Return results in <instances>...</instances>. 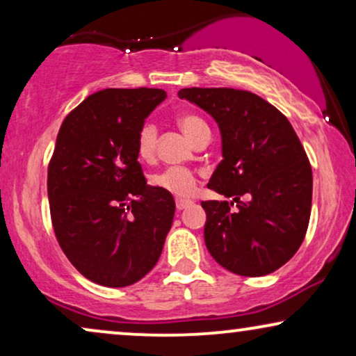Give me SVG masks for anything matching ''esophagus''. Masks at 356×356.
Returning a JSON list of instances; mask_svg holds the SVG:
<instances>
[{
    "label": "esophagus",
    "instance_id": "34e87169",
    "mask_svg": "<svg viewBox=\"0 0 356 356\" xmlns=\"http://www.w3.org/2000/svg\"><path fill=\"white\" fill-rule=\"evenodd\" d=\"M191 201H184V199H177V209L178 211H183V209H186Z\"/></svg>",
    "mask_w": 356,
    "mask_h": 356
}]
</instances>
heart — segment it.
I'll return each mask as SVG.
<instances>
[{"mask_svg":"<svg viewBox=\"0 0 356 356\" xmlns=\"http://www.w3.org/2000/svg\"><path fill=\"white\" fill-rule=\"evenodd\" d=\"M177 123L184 136L194 143L199 136L207 133L209 126L202 118L193 113H183L178 116ZM155 144H157V129L152 123L143 124L138 134V154L140 159L149 160L155 154ZM154 184L163 191L177 197H191L197 189V178L191 170L181 167H170L162 173L155 175Z\"/></svg>","mask_w":356,"mask_h":356,"instance_id":"b5f03b06","label":"heart"}]
</instances>
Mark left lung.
Instances as JSON below:
<instances>
[{
	"label": "left lung",
	"mask_w": 356,
	"mask_h": 356,
	"mask_svg": "<svg viewBox=\"0 0 356 356\" xmlns=\"http://www.w3.org/2000/svg\"><path fill=\"white\" fill-rule=\"evenodd\" d=\"M217 121L223 160L207 188L232 201H202L204 240L233 274L261 277L289 262L305 240L313 172L295 129L274 105L248 90L178 92Z\"/></svg>",
	"instance_id": "left-lung-1"
}]
</instances>
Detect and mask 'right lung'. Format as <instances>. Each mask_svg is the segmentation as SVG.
<instances>
[{
    "instance_id": "right-lung-1",
    "label": "right lung",
    "mask_w": 356,
    "mask_h": 356,
    "mask_svg": "<svg viewBox=\"0 0 356 356\" xmlns=\"http://www.w3.org/2000/svg\"><path fill=\"white\" fill-rule=\"evenodd\" d=\"M162 89H105L63 121L48 165L53 230L71 264L104 286L133 285L157 264L173 196L147 184L138 134Z\"/></svg>"
}]
</instances>
